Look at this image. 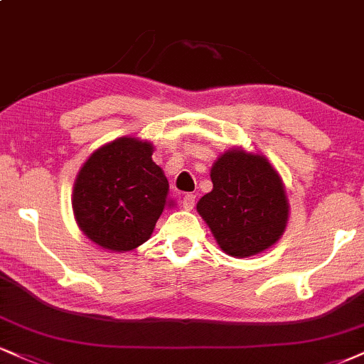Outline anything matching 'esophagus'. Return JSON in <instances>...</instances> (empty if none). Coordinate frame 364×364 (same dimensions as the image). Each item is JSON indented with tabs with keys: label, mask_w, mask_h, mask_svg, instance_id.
Returning <instances> with one entry per match:
<instances>
[{
	"label": "esophagus",
	"mask_w": 364,
	"mask_h": 364,
	"mask_svg": "<svg viewBox=\"0 0 364 364\" xmlns=\"http://www.w3.org/2000/svg\"><path fill=\"white\" fill-rule=\"evenodd\" d=\"M195 198H196V196L191 195V193H186L185 196H183V208H185V210H193Z\"/></svg>",
	"instance_id": "34e87169"
}]
</instances>
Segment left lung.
Wrapping results in <instances>:
<instances>
[{
    "label": "left lung",
    "instance_id": "obj_1",
    "mask_svg": "<svg viewBox=\"0 0 364 364\" xmlns=\"http://www.w3.org/2000/svg\"><path fill=\"white\" fill-rule=\"evenodd\" d=\"M213 190L196 210L224 252L249 257L269 249L288 222V200L277 169L262 154L225 151L210 169Z\"/></svg>",
    "mask_w": 364,
    "mask_h": 364
}]
</instances>
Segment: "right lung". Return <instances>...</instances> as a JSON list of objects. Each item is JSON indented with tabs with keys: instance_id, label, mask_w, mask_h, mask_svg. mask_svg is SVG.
Instances as JSON below:
<instances>
[{
	"instance_id": "right-lung-1",
	"label": "right lung",
	"mask_w": 364,
	"mask_h": 364,
	"mask_svg": "<svg viewBox=\"0 0 364 364\" xmlns=\"http://www.w3.org/2000/svg\"><path fill=\"white\" fill-rule=\"evenodd\" d=\"M147 140L120 137L87 157L73 190L80 229L103 249L132 251L151 237L171 205L169 183L152 161Z\"/></svg>"
}]
</instances>
